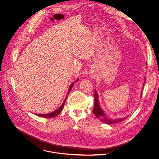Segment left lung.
<instances>
[{"instance_id": "obj_1", "label": "left lung", "mask_w": 159, "mask_h": 159, "mask_svg": "<svg viewBox=\"0 0 159 159\" xmlns=\"http://www.w3.org/2000/svg\"><path fill=\"white\" fill-rule=\"evenodd\" d=\"M145 83H143V85ZM94 97H95V102H94V107L93 109V112L94 115L102 122L105 123V124L112 125V124H116V123L121 122L122 120H125V119H126V117H124V118H119V119H114L109 117L106 114L104 113V112L103 111V110L101 109L100 106L98 99V94L96 90H95Z\"/></svg>"}]
</instances>
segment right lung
I'll list each match as a JSON object with an SVG mask.
<instances>
[{"instance_id":"1","label":"right lung","mask_w":159,"mask_h":159,"mask_svg":"<svg viewBox=\"0 0 159 159\" xmlns=\"http://www.w3.org/2000/svg\"><path fill=\"white\" fill-rule=\"evenodd\" d=\"M78 81V79L76 81ZM74 83H73L71 84L70 85L69 88V90H68V92H67V93H69V92L70 91V90L72 89L73 88V86L74 85ZM67 97L66 98V99L64 100V103L61 105V106L57 109L56 111H54V112H50V113H48V114H36V116H38L39 117H45V118H52V117H56L58 114H59L61 113V112L62 111L63 108H64V105L65 104V102L66 101V98H67Z\"/></svg>"}]
</instances>
